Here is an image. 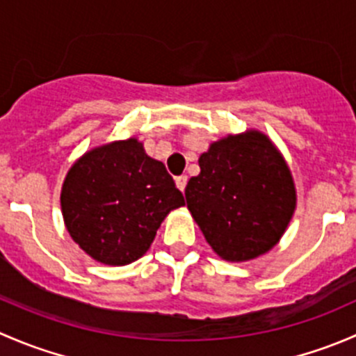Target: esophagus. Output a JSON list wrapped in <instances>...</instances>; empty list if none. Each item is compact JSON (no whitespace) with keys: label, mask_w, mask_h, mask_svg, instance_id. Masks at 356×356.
I'll return each mask as SVG.
<instances>
[{"label":"esophagus","mask_w":356,"mask_h":356,"mask_svg":"<svg viewBox=\"0 0 356 356\" xmlns=\"http://www.w3.org/2000/svg\"><path fill=\"white\" fill-rule=\"evenodd\" d=\"M175 186L179 188V191L184 193L186 186H188V177H186V175H181V177H177V179H175Z\"/></svg>","instance_id":"obj_1"}]
</instances>
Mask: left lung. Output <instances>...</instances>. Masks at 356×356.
<instances>
[{
    "instance_id": "1",
    "label": "left lung",
    "mask_w": 356,
    "mask_h": 356,
    "mask_svg": "<svg viewBox=\"0 0 356 356\" xmlns=\"http://www.w3.org/2000/svg\"><path fill=\"white\" fill-rule=\"evenodd\" d=\"M201 172L186 186V203L211 250L227 261H246L279 243L296 208L291 170L260 131L211 143Z\"/></svg>"
}]
</instances>
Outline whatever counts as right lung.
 Here are the masks:
<instances>
[{
  "label": "right lung",
  "mask_w": 356,
  "mask_h": 356,
  "mask_svg": "<svg viewBox=\"0 0 356 356\" xmlns=\"http://www.w3.org/2000/svg\"><path fill=\"white\" fill-rule=\"evenodd\" d=\"M68 234L96 261L127 265L152 246L163 218L184 204L161 161L136 138L84 153L62 186Z\"/></svg>",
  "instance_id": "obj_1"
}]
</instances>
